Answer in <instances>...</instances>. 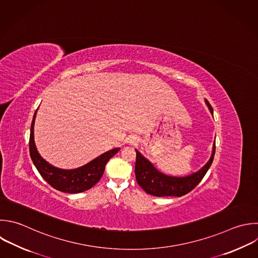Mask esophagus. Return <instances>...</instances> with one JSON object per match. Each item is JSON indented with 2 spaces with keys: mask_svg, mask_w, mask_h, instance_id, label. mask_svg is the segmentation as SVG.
<instances>
[{
  "mask_svg": "<svg viewBox=\"0 0 258 258\" xmlns=\"http://www.w3.org/2000/svg\"><path fill=\"white\" fill-rule=\"evenodd\" d=\"M137 142H138V139H137V137H135V136H131V137H129V139H128V143L131 144V145H136Z\"/></svg>",
  "mask_w": 258,
  "mask_h": 258,
  "instance_id": "34e87169",
  "label": "esophagus"
}]
</instances>
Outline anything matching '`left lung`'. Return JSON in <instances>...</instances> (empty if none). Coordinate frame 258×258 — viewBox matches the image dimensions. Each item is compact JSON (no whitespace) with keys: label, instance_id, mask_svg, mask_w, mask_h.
I'll use <instances>...</instances> for the list:
<instances>
[{"label":"left lung","instance_id":"8db88e82","mask_svg":"<svg viewBox=\"0 0 258 258\" xmlns=\"http://www.w3.org/2000/svg\"><path fill=\"white\" fill-rule=\"evenodd\" d=\"M210 112L213 114V108L206 100ZM216 146L214 143L213 151L209 161L197 172L186 176H170L157 170L153 164L146 159L137 149L135 176L138 184L149 195L155 197H181L194 189L203 179L208 169L210 168L214 156Z\"/></svg>","mask_w":258,"mask_h":258}]
</instances>
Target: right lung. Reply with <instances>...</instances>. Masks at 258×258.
I'll list each match as a JSON object with an SVG mask.
<instances>
[{
    "label": "right lung",
    "mask_w": 258,
    "mask_h": 258,
    "mask_svg": "<svg viewBox=\"0 0 258 258\" xmlns=\"http://www.w3.org/2000/svg\"><path fill=\"white\" fill-rule=\"evenodd\" d=\"M37 110L34 113L30 129L29 150L31 159L41 176L55 189L69 192L78 194L93 187L102 177L107 162L113 157L120 148L111 149L89 163L75 169H61L49 164L38 153L34 142V122Z\"/></svg>",
    "instance_id": "obj_1"
}]
</instances>
